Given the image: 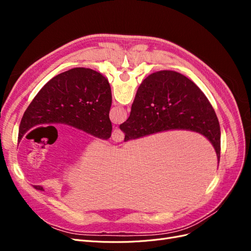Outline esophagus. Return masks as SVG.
<instances>
[{"label": "esophagus", "instance_id": "1", "mask_svg": "<svg viewBox=\"0 0 251 251\" xmlns=\"http://www.w3.org/2000/svg\"><path fill=\"white\" fill-rule=\"evenodd\" d=\"M124 137H125V135L119 130V128H115V130H114L112 133V140L114 142H121L124 140Z\"/></svg>", "mask_w": 251, "mask_h": 251}]
</instances>
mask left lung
<instances>
[{"instance_id":"1","label":"left lung","mask_w":251,"mask_h":251,"mask_svg":"<svg viewBox=\"0 0 251 251\" xmlns=\"http://www.w3.org/2000/svg\"><path fill=\"white\" fill-rule=\"evenodd\" d=\"M111 104V87L102 74L89 68H73L50 79L36 94L21 120L18 141L33 126L56 124L108 140ZM34 188L44 191L41 185Z\"/></svg>"}]
</instances>
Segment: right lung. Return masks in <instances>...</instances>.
<instances>
[{"instance_id": "add662e5", "label": "right lung", "mask_w": 251, "mask_h": 251, "mask_svg": "<svg viewBox=\"0 0 251 251\" xmlns=\"http://www.w3.org/2000/svg\"><path fill=\"white\" fill-rule=\"evenodd\" d=\"M119 127L125 141L170 130L199 133L210 141L220 161L221 131L216 112L196 83L176 71L149 75L137 90L130 117Z\"/></svg>"}]
</instances>
